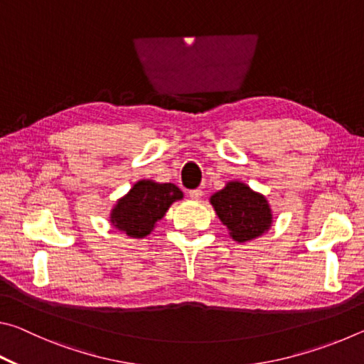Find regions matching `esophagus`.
<instances>
[{
  "label": "esophagus",
  "instance_id": "obj_1",
  "mask_svg": "<svg viewBox=\"0 0 364 364\" xmlns=\"http://www.w3.org/2000/svg\"><path fill=\"white\" fill-rule=\"evenodd\" d=\"M189 197H191V199H200V197H202V189H199V188L191 189L189 191Z\"/></svg>",
  "mask_w": 364,
  "mask_h": 364
}]
</instances>
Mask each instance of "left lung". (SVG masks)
<instances>
[{
  "label": "left lung",
  "instance_id": "1",
  "mask_svg": "<svg viewBox=\"0 0 364 364\" xmlns=\"http://www.w3.org/2000/svg\"><path fill=\"white\" fill-rule=\"evenodd\" d=\"M210 202L237 242L258 237L271 225V210L267 199L242 183H228L225 189L210 197Z\"/></svg>",
  "mask_w": 364,
  "mask_h": 364
}]
</instances>
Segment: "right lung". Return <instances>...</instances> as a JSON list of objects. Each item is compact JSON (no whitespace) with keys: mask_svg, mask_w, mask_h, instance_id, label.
Segmentation results:
<instances>
[{"mask_svg":"<svg viewBox=\"0 0 364 364\" xmlns=\"http://www.w3.org/2000/svg\"><path fill=\"white\" fill-rule=\"evenodd\" d=\"M183 193L171 183L138 181L115 205L110 221L132 237H144Z\"/></svg>","mask_w":364,"mask_h":364,"instance_id":"1","label":"right lung"}]
</instances>
